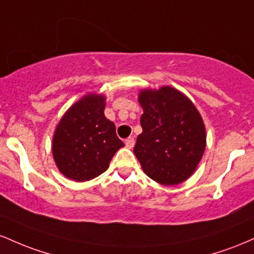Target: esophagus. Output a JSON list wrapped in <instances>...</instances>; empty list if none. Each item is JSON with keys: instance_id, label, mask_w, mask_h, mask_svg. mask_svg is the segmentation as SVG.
I'll list each match as a JSON object with an SVG mask.
<instances>
[{"instance_id": "esophagus-1", "label": "esophagus", "mask_w": 254, "mask_h": 254, "mask_svg": "<svg viewBox=\"0 0 254 254\" xmlns=\"http://www.w3.org/2000/svg\"><path fill=\"white\" fill-rule=\"evenodd\" d=\"M125 145H127V148L131 149V148L135 145V139H133V137H129V138L125 139Z\"/></svg>"}]
</instances>
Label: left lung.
Instances as JSON below:
<instances>
[{"instance_id":"obj_1","label":"left lung","mask_w":254,"mask_h":254,"mask_svg":"<svg viewBox=\"0 0 254 254\" xmlns=\"http://www.w3.org/2000/svg\"><path fill=\"white\" fill-rule=\"evenodd\" d=\"M142 132L133 153L150 179L165 186L188 180L206 147L205 125L194 104L171 86L138 93Z\"/></svg>"}]
</instances>
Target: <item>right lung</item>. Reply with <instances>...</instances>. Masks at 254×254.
<instances>
[{
	"mask_svg": "<svg viewBox=\"0 0 254 254\" xmlns=\"http://www.w3.org/2000/svg\"><path fill=\"white\" fill-rule=\"evenodd\" d=\"M106 97L88 93L72 104L55 129L52 156L58 171L68 179L82 183L109 168L116 151L124 143L116 125L104 115Z\"/></svg>",
	"mask_w": 254,
	"mask_h": 254,
	"instance_id": "add662e5",
	"label": "right lung"
}]
</instances>
